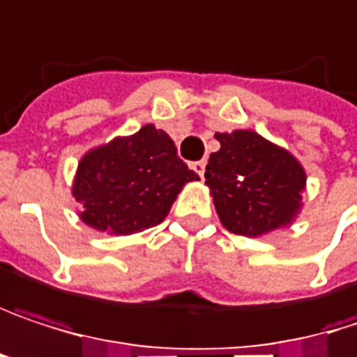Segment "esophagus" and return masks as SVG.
<instances>
[{
	"label": "esophagus",
	"instance_id": "obj_1",
	"mask_svg": "<svg viewBox=\"0 0 357 357\" xmlns=\"http://www.w3.org/2000/svg\"><path fill=\"white\" fill-rule=\"evenodd\" d=\"M205 164H207L205 160H197V162H193V164H191V168L199 174L201 178H203V172H205Z\"/></svg>",
	"mask_w": 357,
	"mask_h": 357
}]
</instances>
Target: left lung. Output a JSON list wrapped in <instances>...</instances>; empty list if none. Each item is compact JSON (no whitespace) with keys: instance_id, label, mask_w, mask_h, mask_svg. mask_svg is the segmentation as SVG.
<instances>
[{"instance_id":"1","label":"left lung","mask_w":357,"mask_h":357,"mask_svg":"<svg viewBox=\"0 0 357 357\" xmlns=\"http://www.w3.org/2000/svg\"><path fill=\"white\" fill-rule=\"evenodd\" d=\"M220 150L205 166V185L226 230L261 236L294 222L306 172L288 150L255 131L215 133Z\"/></svg>"}]
</instances>
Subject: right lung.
Returning <instances> with one entry per match:
<instances>
[{"label": "right lung", "mask_w": 357, "mask_h": 357, "mask_svg": "<svg viewBox=\"0 0 357 357\" xmlns=\"http://www.w3.org/2000/svg\"><path fill=\"white\" fill-rule=\"evenodd\" d=\"M191 181L199 176L176 156L168 133L144 125L137 133L114 137L82 158L71 193L90 228L135 234L158 226Z\"/></svg>", "instance_id": "1"}]
</instances>
